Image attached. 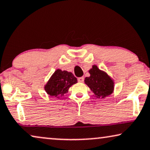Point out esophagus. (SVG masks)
Here are the masks:
<instances>
[{
  "label": "esophagus",
  "mask_w": 150,
  "mask_h": 150,
  "mask_svg": "<svg viewBox=\"0 0 150 150\" xmlns=\"http://www.w3.org/2000/svg\"><path fill=\"white\" fill-rule=\"evenodd\" d=\"M84 80H85L84 77H79V79H78V81L80 82V83H83Z\"/></svg>",
  "instance_id": "obj_1"
}]
</instances>
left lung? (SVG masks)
Wrapping results in <instances>:
<instances>
[{
    "instance_id": "1",
    "label": "left lung",
    "mask_w": 150,
    "mask_h": 150,
    "mask_svg": "<svg viewBox=\"0 0 150 150\" xmlns=\"http://www.w3.org/2000/svg\"><path fill=\"white\" fill-rule=\"evenodd\" d=\"M89 72L90 76L85 78V83L96 97L104 98L112 93L113 81L105 72L98 69L96 65H93Z\"/></svg>"
}]
</instances>
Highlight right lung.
Here are the masks:
<instances>
[{
    "instance_id": "add662e5",
    "label": "right lung",
    "mask_w": 150,
    "mask_h": 150,
    "mask_svg": "<svg viewBox=\"0 0 150 150\" xmlns=\"http://www.w3.org/2000/svg\"><path fill=\"white\" fill-rule=\"evenodd\" d=\"M76 83V78L72 73L57 69L45 86V90L51 96L61 97L67 93L71 85Z\"/></svg>"
}]
</instances>
